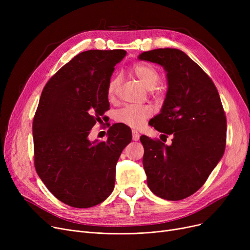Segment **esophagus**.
<instances>
[{"mask_svg":"<svg viewBox=\"0 0 250 250\" xmlns=\"http://www.w3.org/2000/svg\"><path fill=\"white\" fill-rule=\"evenodd\" d=\"M140 139V134L137 132V130L133 129V140L134 141H139Z\"/></svg>","mask_w":250,"mask_h":250,"instance_id":"34e87169","label":"esophagus"}]
</instances>
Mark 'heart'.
<instances>
[{"instance_id": "heart-1", "label": "heart", "mask_w": 250, "mask_h": 250, "mask_svg": "<svg viewBox=\"0 0 250 250\" xmlns=\"http://www.w3.org/2000/svg\"><path fill=\"white\" fill-rule=\"evenodd\" d=\"M128 72L135 76L143 86L152 91V95L160 98L165 88L158 85L160 81V74L155 67L146 62H134L129 65ZM120 78L112 77L107 85V96L109 100H113L120 90ZM153 114V108L150 105H127L115 113L114 120L116 123L125 125L132 128L141 127L148 118Z\"/></svg>"}]
</instances>
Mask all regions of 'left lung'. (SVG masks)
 I'll return each mask as SVG.
<instances>
[{
    "label": "left lung",
    "instance_id": "left-lung-1",
    "mask_svg": "<svg viewBox=\"0 0 250 250\" xmlns=\"http://www.w3.org/2000/svg\"><path fill=\"white\" fill-rule=\"evenodd\" d=\"M140 60L161 64L168 90L161 112L149 122L172 144L141 137L149 188L179 201L198 191L224 154L227 121L218 90L200 65L176 48L145 51Z\"/></svg>",
    "mask_w": 250,
    "mask_h": 250
}]
</instances>
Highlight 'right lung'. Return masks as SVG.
Listing matches in <instances>:
<instances>
[{
	"label": "right lung",
	"instance_id": "obj_1",
	"mask_svg": "<svg viewBox=\"0 0 250 250\" xmlns=\"http://www.w3.org/2000/svg\"><path fill=\"white\" fill-rule=\"evenodd\" d=\"M124 49L77 55L45 84L34 114V166L47 189L74 208H91L114 188L115 166L132 141L128 127L113 125L104 142L88 136L109 109L107 85Z\"/></svg>",
	"mask_w": 250,
	"mask_h": 250
}]
</instances>
